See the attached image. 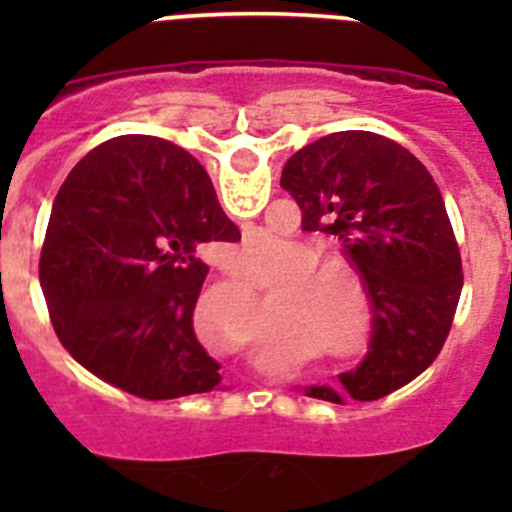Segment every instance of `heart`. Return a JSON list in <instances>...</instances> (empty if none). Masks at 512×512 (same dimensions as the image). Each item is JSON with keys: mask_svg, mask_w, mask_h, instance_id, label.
<instances>
[{"mask_svg": "<svg viewBox=\"0 0 512 512\" xmlns=\"http://www.w3.org/2000/svg\"><path fill=\"white\" fill-rule=\"evenodd\" d=\"M297 264L271 284V305L279 315L310 325L312 333L346 361L372 354L377 318L369 284L354 261L320 253ZM284 251L274 238H248L228 251V266L241 284H259L282 274Z\"/></svg>", "mask_w": 512, "mask_h": 512, "instance_id": "b5f03b06", "label": "heart"}]
</instances>
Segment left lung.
Masks as SVG:
<instances>
[{"mask_svg":"<svg viewBox=\"0 0 512 512\" xmlns=\"http://www.w3.org/2000/svg\"><path fill=\"white\" fill-rule=\"evenodd\" d=\"M282 187L302 210V230L336 235L364 274L374 302L372 354L341 374V392L310 387L328 402L379 400L413 382L441 354L464 274L446 205L433 176L395 140L343 130L289 158Z\"/></svg>","mask_w":512,"mask_h":512,"instance_id":"obj_1","label":"left lung"}]
</instances>
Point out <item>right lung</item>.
Listing matches in <instances>:
<instances>
[{
  "instance_id": "add662e5",
  "label": "right lung",
  "mask_w": 512,
  "mask_h": 512,
  "mask_svg": "<svg viewBox=\"0 0 512 512\" xmlns=\"http://www.w3.org/2000/svg\"><path fill=\"white\" fill-rule=\"evenodd\" d=\"M241 241L200 161L151 135L112 138L66 176L40 253L58 341L94 377L143 400L220 384L192 312L210 243Z\"/></svg>"
}]
</instances>
